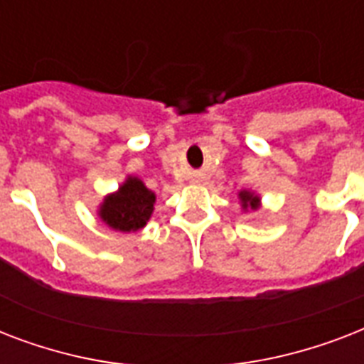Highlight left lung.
I'll list each match as a JSON object with an SVG mask.
<instances>
[{
    "label": "left lung",
    "mask_w": 364,
    "mask_h": 364,
    "mask_svg": "<svg viewBox=\"0 0 364 364\" xmlns=\"http://www.w3.org/2000/svg\"><path fill=\"white\" fill-rule=\"evenodd\" d=\"M238 198L243 211H257L260 208V196L255 191H240Z\"/></svg>",
    "instance_id": "1"
}]
</instances>
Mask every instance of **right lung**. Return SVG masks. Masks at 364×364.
I'll return each mask as SVG.
<instances>
[{"label": "right lung", "instance_id": "obj_1", "mask_svg": "<svg viewBox=\"0 0 364 364\" xmlns=\"http://www.w3.org/2000/svg\"><path fill=\"white\" fill-rule=\"evenodd\" d=\"M156 194L136 176H128L98 208L100 221L117 232H137L153 215Z\"/></svg>", "mask_w": 364, "mask_h": 364}]
</instances>
